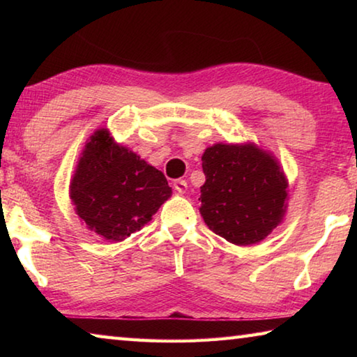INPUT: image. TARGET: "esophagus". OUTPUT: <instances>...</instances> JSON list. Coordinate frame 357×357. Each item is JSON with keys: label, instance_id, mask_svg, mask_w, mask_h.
<instances>
[{"label": "esophagus", "instance_id": "obj_1", "mask_svg": "<svg viewBox=\"0 0 357 357\" xmlns=\"http://www.w3.org/2000/svg\"><path fill=\"white\" fill-rule=\"evenodd\" d=\"M173 187H174V190H176V192L184 193L185 189H187V181L185 179H176L173 183Z\"/></svg>", "mask_w": 357, "mask_h": 357}]
</instances>
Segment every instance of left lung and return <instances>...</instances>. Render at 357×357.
<instances>
[{"label": "left lung", "instance_id": "obj_1", "mask_svg": "<svg viewBox=\"0 0 357 357\" xmlns=\"http://www.w3.org/2000/svg\"><path fill=\"white\" fill-rule=\"evenodd\" d=\"M206 176L200 187V213L206 225L228 243L263 241L285 214L287 179L269 154L253 144H214L202 157Z\"/></svg>", "mask_w": 357, "mask_h": 357}]
</instances>
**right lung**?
<instances>
[{
    "mask_svg": "<svg viewBox=\"0 0 357 357\" xmlns=\"http://www.w3.org/2000/svg\"><path fill=\"white\" fill-rule=\"evenodd\" d=\"M172 195L164 173L98 130L84 146L70 183V200L89 229L123 241L151 220Z\"/></svg>",
    "mask_w": 357,
    "mask_h": 357,
    "instance_id": "right-lung-1",
    "label": "right lung"
}]
</instances>
